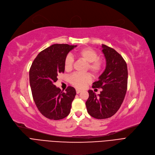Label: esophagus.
Returning a JSON list of instances; mask_svg holds the SVG:
<instances>
[{"instance_id":"obj_1","label":"esophagus","mask_w":155,"mask_h":155,"mask_svg":"<svg viewBox=\"0 0 155 155\" xmlns=\"http://www.w3.org/2000/svg\"><path fill=\"white\" fill-rule=\"evenodd\" d=\"M81 90H79V89H76V93H77V94H79V93H81Z\"/></svg>"}]
</instances>
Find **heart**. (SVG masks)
Segmentation results:
<instances>
[{
	"label": "heart",
	"instance_id": "heart-1",
	"mask_svg": "<svg viewBox=\"0 0 155 155\" xmlns=\"http://www.w3.org/2000/svg\"><path fill=\"white\" fill-rule=\"evenodd\" d=\"M75 55L87 62V69H89L93 74L98 75L105 65V61L101 58L98 57V54L96 50L91 48H84L76 51ZM74 58L71 55L65 57L64 62V69L70 71L73 66ZM70 83L78 88H83L91 81V76L90 73L79 74L75 73L70 77Z\"/></svg>",
	"mask_w": 155,
	"mask_h": 155
}]
</instances>
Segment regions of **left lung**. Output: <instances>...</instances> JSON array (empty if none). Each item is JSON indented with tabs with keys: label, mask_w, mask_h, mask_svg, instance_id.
I'll use <instances>...</instances> for the list:
<instances>
[{
	"label": "left lung",
	"mask_w": 155,
	"mask_h": 155,
	"mask_svg": "<svg viewBox=\"0 0 155 155\" xmlns=\"http://www.w3.org/2000/svg\"><path fill=\"white\" fill-rule=\"evenodd\" d=\"M102 52L106 59V68L98 81L92 87L101 88L97 96L89 90V98L86 102L87 111L97 119H104L113 116L124 101L127 87L128 72L126 61L114 48L102 45Z\"/></svg>",
	"instance_id": "obj_1"
}]
</instances>
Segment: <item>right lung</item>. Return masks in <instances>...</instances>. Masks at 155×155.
<instances>
[{
  "label": "right lung",
  "instance_id": "right-lung-1",
  "mask_svg": "<svg viewBox=\"0 0 155 155\" xmlns=\"http://www.w3.org/2000/svg\"><path fill=\"white\" fill-rule=\"evenodd\" d=\"M76 47L54 44L40 51L29 69V83L34 101L40 113L47 119H62L71 112L76 90L68 86L64 93L54 83L58 74L64 72L65 57Z\"/></svg>",
  "mask_w": 155,
  "mask_h": 155
}]
</instances>
